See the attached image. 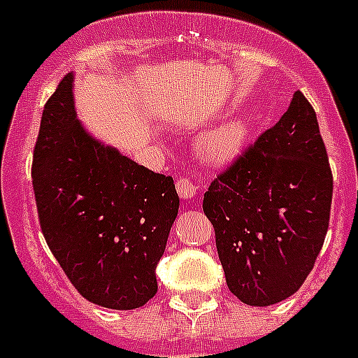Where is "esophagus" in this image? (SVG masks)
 <instances>
[{"label":"esophagus","instance_id":"obj_1","mask_svg":"<svg viewBox=\"0 0 358 358\" xmlns=\"http://www.w3.org/2000/svg\"><path fill=\"white\" fill-rule=\"evenodd\" d=\"M176 190L181 199L192 201L197 195V185L194 181H190V179H179L176 182Z\"/></svg>","mask_w":358,"mask_h":358}]
</instances>
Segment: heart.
Listing matches in <instances>:
<instances>
[{
    "label": "heart",
    "mask_w": 358,
    "mask_h": 358,
    "mask_svg": "<svg viewBox=\"0 0 358 358\" xmlns=\"http://www.w3.org/2000/svg\"><path fill=\"white\" fill-rule=\"evenodd\" d=\"M250 121L244 115H231L201 132L197 152L210 164H228L243 152L250 139Z\"/></svg>",
    "instance_id": "heart-1"
}]
</instances>
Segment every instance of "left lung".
<instances>
[{
  "label": "left lung",
  "instance_id": "1",
  "mask_svg": "<svg viewBox=\"0 0 358 358\" xmlns=\"http://www.w3.org/2000/svg\"><path fill=\"white\" fill-rule=\"evenodd\" d=\"M331 194L315 110L297 90L279 123L204 194L203 210L235 297L271 306L301 288L324 243Z\"/></svg>",
  "mask_w": 358,
  "mask_h": 358
}]
</instances>
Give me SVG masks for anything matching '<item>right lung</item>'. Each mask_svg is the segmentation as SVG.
<instances>
[{"label": "right lung", "instance_id": "1", "mask_svg": "<svg viewBox=\"0 0 358 358\" xmlns=\"http://www.w3.org/2000/svg\"><path fill=\"white\" fill-rule=\"evenodd\" d=\"M74 74L43 110L32 185L48 248L87 301L134 310L157 293L155 268L179 212L172 177L92 136L79 121Z\"/></svg>", "mask_w": 358, "mask_h": 358}]
</instances>
